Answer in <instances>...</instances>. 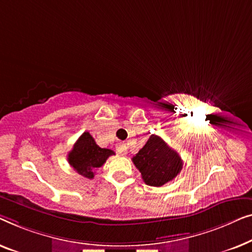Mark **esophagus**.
Instances as JSON below:
<instances>
[{
    "instance_id": "obj_1",
    "label": "esophagus",
    "mask_w": 252,
    "mask_h": 252,
    "mask_svg": "<svg viewBox=\"0 0 252 252\" xmlns=\"http://www.w3.org/2000/svg\"><path fill=\"white\" fill-rule=\"evenodd\" d=\"M116 150H118V152H119L120 154L125 155V154H126L127 147H126V144H120V145H118V147H116Z\"/></svg>"
}]
</instances>
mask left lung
I'll use <instances>...</instances> for the list:
<instances>
[{"label":"left lung","mask_w":252,"mask_h":252,"mask_svg":"<svg viewBox=\"0 0 252 252\" xmlns=\"http://www.w3.org/2000/svg\"><path fill=\"white\" fill-rule=\"evenodd\" d=\"M146 185L160 187L171 182L183 169V160L175 150L157 134H152L145 146L132 158Z\"/></svg>","instance_id":"1"}]
</instances>
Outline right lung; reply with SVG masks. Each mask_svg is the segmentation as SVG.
I'll return each instance as SVG.
<instances>
[{
  "instance_id": "obj_1",
  "label": "right lung",
  "mask_w": 252,
  "mask_h": 252,
  "mask_svg": "<svg viewBox=\"0 0 252 252\" xmlns=\"http://www.w3.org/2000/svg\"><path fill=\"white\" fill-rule=\"evenodd\" d=\"M115 153L108 148L99 147L89 132H83L68 153V163L81 176L92 179L94 170L104 164L106 160Z\"/></svg>"
}]
</instances>
